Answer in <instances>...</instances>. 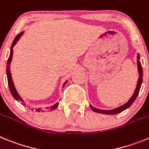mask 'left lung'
Masks as SVG:
<instances>
[{"instance_id": "obj_1", "label": "left lung", "mask_w": 149, "mask_h": 149, "mask_svg": "<svg viewBox=\"0 0 149 149\" xmlns=\"http://www.w3.org/2000/svg\"><path fill=\"white\" fill-rule=\"evenodd\" d=\"M137 67H138V71H139V79H138V82H137L136 88V90L134 91L133 96L131 97L128 101L125 104L121 106V107H118L116 109H112V110H103V109H99L94 108L92 106L90 105L91 109H92L94 112H98V113H102V114H106V115H115V114H118L119 112H121L122 111L125 110L126 109L129 108L130 106L133 104L134 101H135L136 98L138 96V94L139 92V90H140L141 85H142V82H143V68H142V65H141L140 63V58H139V55L138 54L137 55Z\"/></svg>"}]
</instances>
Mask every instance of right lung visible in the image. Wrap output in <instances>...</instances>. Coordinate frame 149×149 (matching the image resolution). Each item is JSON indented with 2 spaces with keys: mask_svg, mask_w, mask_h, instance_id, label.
<instances>
[{
  "mask_svg": "<svg viewBox=\"0 0 149 149\" xmlns=\"http://www.w3.org/2000/svg\"><path fill=\"white\" fill-rule=\"evenodd\" d=\"M23 33H24V31L19 33V34H18L16 37H15V38L14 39L13 42V43H12V46H11V48H10V56H9L8 61H7V64H6V76H7V81H8V85H9V88H10V92H11V94L13 95V97H14V99L16 100H18V101H21L22 103H24V101H23V100L22 99V98H21V97L19 95V94H18V92H17V91L15 90V86H14L13 82L12 76H11V73H10V63H11V61H12L13 54V46H15V43L17 42V41L19 40V39H20V37L22 36ZM67 81H66V82H64V85H63V87H64V85L67 83ZM23 104H24V103H23ZM58 104H59V103H55V105H53L52 107H46V109H47L48 110L52 111V110H53V109H55L57 107H58ZM41 109L42 108L36 109V112H40Z\"/></svg>",
  "mask_w": 149,
  "mask_h": 149,
  "instance_id": "right-lung-1",
  "label": "right lung"
}]
</instances>
